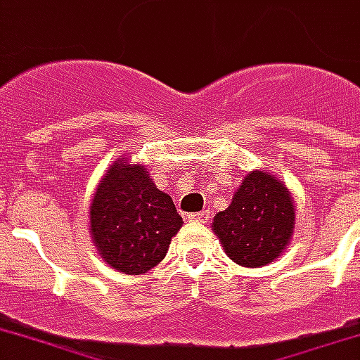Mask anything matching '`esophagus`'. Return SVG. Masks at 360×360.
I'll list each match as a JSON object with an SVG mask.
<instances>
[{
	"mask_svg": "<svg viewBox=\"0 0 360 360\" xmlns=\"http://www.w3.org/2000/svg\"><path fill=\"white\" fill-rule=\"evenodd\" d=\"M209 212L207 211H200V212H193V214H189V221L191 222H209Z\"/></svg>",
	"mask_w": 360,
	"mask_h": 360,
	"instance_id": "obj_1",
	"label": "esophagus"
}]
</instances>
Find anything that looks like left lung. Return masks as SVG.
<instances>
[{
    "instance_id": "left-lung-1",
    "label": "left lung",
    "mask_w": 360,
    "mask_h": 360,
    "mask_svg": "<svg viewBox=\"0 0 360 360\" xmlns=\"http://www.w3.org/2000/svg\"><path fill=\"white\" fill-rule=\"evenodd\" d=\"M293 224L295 209L288 187L266 171H252L234 193L229 209L214 217L212 231L231 260L258 268L274 262L285 250Z\"/></svg>"
}]
</instances>
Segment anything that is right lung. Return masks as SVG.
I'll return each instance as SVG.
<instances>
[{
  "mask_svg": "<svg viewBox=\"0 0 360 360\" xmlns=\"http://www.w3.org/2000/svg\"><path fill=\"white\" fill-rule=\"evenodd\" d=\"M183 219L148 169L120 158L102 177L90 205L92 242L124 274H146L165 258Z\"/></svg>",
  "mask_w": 360,
  "mask_h": 360,
  "instance_id": "obj_1",
  "label": "right lung"
}]
</instances>
